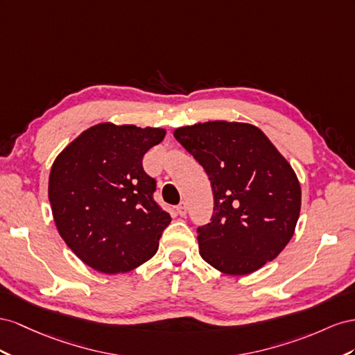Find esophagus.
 Wrapping results in <instances>:
<instances>
[{"label":"esophagus","mask_w":355,"mask_h":355,"mask_svg":"<svg viewBox=\"0 0 355 355\" xmlns=\"http://www.w3.org/2000/svg\"><path fill=\"white\" fill-rule=\"evenodd\" d=\"M177 214L180 217H184L187 214V204H186V202H181V204L177 207Z\"/></svg>","instance_id":"34e87169"}]
</instances>
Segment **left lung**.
<instances>
[{"label":"left lung","instance_id":"1","mask_svg":"<svg viewBox=\"0 0 355 355\" xmlns=\"http://www.w3.org/2000/svg\"><path fill=\"white\" fill-rule=\"evenodd\" d=\"M205 169L214 195L198 227L199 252L227 275H247L288 244L300 214V184L288 162L256 126L207 121L174 130Z\"/></svg>","mask_w":355,"mask_h":355}]
</instances>
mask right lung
<instances>
[{
  "instance_id": "right-lung-1",
  "label": "right lung",
  "mask_w": 355,
  "mask_h": 355,
  "mask_svg": "<svg viewBox=\"0 0 355 355\" xmlns=\"http://www.w3.org/2000/svg\"><path fill=\"white\" fill-rule=\"evenodd\" d=\"M165 129L99 123L53 162L49 200L59 235L87 266L125 273L156 254L171 216L153 193L143 157Z\"/></svg>"
}]
</instances>
